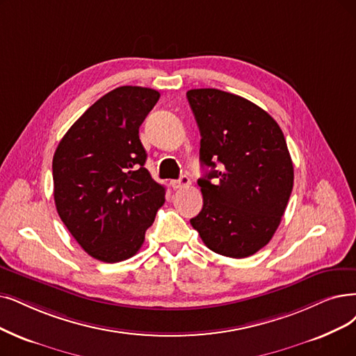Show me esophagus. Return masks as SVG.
Returning <instances> with one entry per match:
<instances>
[{
    "instance_id": "esophagus-1",
    "label": "esophagus",
    "mask_w": 356,
    "mask_h": 356,
    "mask_svg": "<svg viewBox=\"0 0 356 356\" xmlns=\"http://www.w3.org/2000/svg\"><path fill=\"white\" fill-rule=\"evenodd\" d=\"M170 186H172L174 190H182V188H188L191 186V179L187 175H182L179 179L170 181Z\"/></svg>"
}]
</instances>
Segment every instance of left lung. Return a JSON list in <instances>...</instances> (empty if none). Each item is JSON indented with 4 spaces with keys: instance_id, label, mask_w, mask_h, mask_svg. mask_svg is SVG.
I'll return each mask as SVG.
<instances>
[{
    "instance_id": "1",
    "label": "left lung",
    "mask_w": 356,
    "mask_h": 356,
    "mask_svg": "<svg viewBox=\"0 0 356 356\" xmlns=\"http://www.w3.org/2000/svg\"><path fill=\"white\" fill-rule=\"evenodd\" d=\"M200 130L197 181L203 209L190 222L218 254L244 259L268 244L288 206L293 165L277 122L255 104L218 89L187 92Z\"/></svg>"
}]
</instances>
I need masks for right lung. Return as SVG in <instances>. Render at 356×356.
<instances>
[{
  "label": "right lung",
  "instance_id": "right-lung-1",
  "mask_svg": "<svg viewBox=\"0 0 356 356\" xmlns=\"http://www.w3.org/2000/svg\"><path fill=\"white\" fill-rule=\"evenodd\" d=\"M159 92L121 86L71 125L52 159L54 200L70 234L93 259L118 263L145 243L165 187L145 168L138 129Z\"/></svg>",
  "mask_w": 356,
  "mask_h": 356
}]
</instances>
